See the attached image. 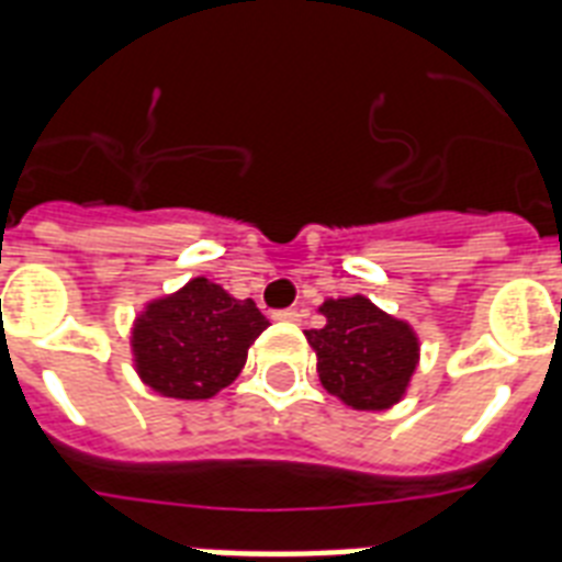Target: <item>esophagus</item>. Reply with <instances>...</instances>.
I'll use <instances>...</instances> for the list:
<instances>
[{
	"label": "esophagus",
	"instance_id": "obj_1",
	"mask_svg": "<svg viewBox=\"0 0 562 562\" xmlns=\"http://www.w3.org/2000/svg\"><path fill=\"white\" fill-rule=\"evenodd\" d=\"M303 312L300 308H280V312H273V321H282V324H297Z\"/></svg>",
	"mask_w": 562,
	"mask_h": 562
}]
</instances>
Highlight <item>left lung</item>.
I'll return each instance as SVG.
<instances>
[{"label":"left lung","instance_id":"left-lung-1","mask_svg":"<svg viewBox=\"0 0 562 562\" xmlns=\"http://www.w3.org/2000/svg\"><path fill=\"white\" fill-rule=\"evenodd\" d=\"M321 329L306 341L317 356L326 391L356 411H387L405 396L419 364V338L411 324L387 315L361 294L324 300Z\"/></svg>","mask_w":562,"mask_h":562}]
</instances>
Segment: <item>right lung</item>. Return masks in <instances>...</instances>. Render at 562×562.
I'll return each mask as SVG.
<instances>
[{"label": "right lung", "instance_id": "right-lung-1", "mask_svg": "<svg viewBox=\"0 0 562 562\" xmlns=\"http://www.w3.org/2000/svg\"><path fill=\"white\" fill-rule=\"evenodd\" d=\"M265 326L268 317L254 300H236L218 282L194 277L136 315L134 368L160 396L210 400L241 373Z\"/></svg>", "mask_w": 562, "mask_h": 562}]
</instances>
